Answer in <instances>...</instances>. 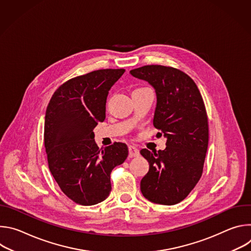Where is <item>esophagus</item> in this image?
I'll return each mask as SVG.
<instances>
[{"label": "esophagus", "mask_w": 251, "mask_h": 251, "mask_svg": "<svg viewBox=\"0 0 251 251\" xmlns=\"http://www.w3.org/2000/svg\"><path fill=\"white\" fill-rule=\"evenodd\" d=\"M128 150H129V157H130V158L137 157V156H139V154H140L139 150H138L136 147H134V146H129Z\"/></svg>", "instance_id": "obj_1"}]
</instances>
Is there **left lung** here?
<instances>
[{
	"label": "left lung",
	"instance_id": "obj_1",
	"mask_svg": "<svg viewBox=\"0 0 251 251\" xmlns=\"http://www.w3.org/2000/svg\"><path fill=\"white\" fill-rule=\"evenodd\" d=\"M130 74L155 89L153 124L167 139L163 151H140L150 167L141 180V192L152 202L176 204L188 197L202 174L208 145L202 97L194 80L174 67L145 65Z\"/></svg>",
	"mask_w": 251,
	"mask_h": 251
}]
</instances>
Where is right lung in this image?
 I'll list each match as a JSON object with an SVG mask.
<instances>
[{"instance_id": "obj_1", "label": "right lung", "mask_w": 251, "mask_h": 251, "mask_svg": "<svg viewBox=\"0 0 251 251\" xmlns=\"http://www.w3.org/2000/svg\"><path fill=\"white\" fill-rule=\"evenodd\" d=\"M125 69H99L63 83L45 117L49 168L61 191L81 205L103 201L111 192V171L128 156L124 143L99 150L93 129L105 119L106 99Z\"/></svg>"}]
</instances>
